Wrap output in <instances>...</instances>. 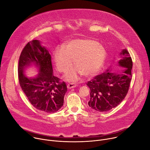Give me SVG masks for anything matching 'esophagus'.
Here are the masks:
<instances>
[{"label":"esophagus","instance_id":"1","mask_svg":"<svg viewBox=\"0 0 150 150\" xmlns=\"http://www.w3.org/2000/svg\"><path fill=\"white\" fill-rule=\"evenodd\" d=\"M77 86V84L76 83H71L67 84V88H74L75 87Z\"/></svg>","mask_w":150,"mask_h":150}]
</instances>
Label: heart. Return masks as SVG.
Returning a JSON list of instances; mask_svg holds the SVG:
<instances>
[{
    "instance_id": "obj_1",
    "label": "heart",
    "mask_w": 150,
    "mask_h": 150,
    "mask_svg": "<svg viewBox=\"0 0 150 150\" xmlns=\"http://www.w3.org/2000/svg\"><path fill=\"white\" fill-rule=\"evenodd\" d=\"M106 57L103 47L93 40L81 38L68 42L64 48H57L53 58L57 69L61 73L66 72L73 64L74 67L69 70L65 78L69 81H75L82 74L86 77L95 75L102 67Z\"/></svg>"
}]
</instances>
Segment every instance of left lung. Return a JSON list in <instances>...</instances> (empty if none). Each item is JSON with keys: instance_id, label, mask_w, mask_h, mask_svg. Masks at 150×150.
Here are the masks:
<instances>
[{"instance_id": "8db88e82", "label": "left lung", "mask_w": 150, "mask_h": 150, "mask_svg": "<svg viewBox=\"0 0 150 150\" xmlns=\"http://www.w3.org/2000/svg\"><path fill=\"white\" fill-rule=\"evenodd\" d=\"M120 56L119 66L125 67L121 73L116 74L107 70L86 84L91 91L88 105L92 109L99 112L110 110L127 96L132 79V60L127 49L122 50Z\"/></svg>"}]
</instances>
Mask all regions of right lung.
I'll return each mask as SVG.
<instances>
[{"instance_id":"right-lung-1","label":"right lung","mask_w":150,"mask_h":150,"mask_svg":"<svg viewBox=\"0 0 150 150\" xmlns=\"http://www.w3.org/2000/svg\"><path fill=\"white\" fill-rule=\"evenodd\" d=\"M31 62L39 67L40 73L34 79L23 74L24 69ZM18 78L23 92L37 109L54 113L60 109L67 91L64 81L53 76L51 55L38 40L29 41L22 50L18 63Z\"/></svg>"}]
</instances>
